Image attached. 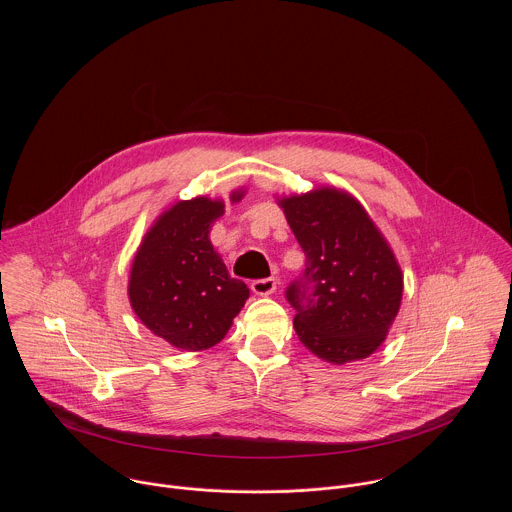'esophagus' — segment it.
<instances>
[{"instance_id": "34e87169", "label": "esophagus", "mask_w": 512, "mask_h": 512, "mask_svg": "<svg viewBox=\"0 0 512 512\" xmlns=\"http://www.w3.org/2000/svg\"><path fill=\"white\" fill-rule=\"evenodd\" d=\"M276 280L274 278H264V280H254L252 282V292L256 295H270L276 292Z\"/></svg>"}]
</instances>
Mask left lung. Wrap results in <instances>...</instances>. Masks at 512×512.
<instances>
[{
	"instance_id": "obj_1",
	"label": "left lung",
	"mask_w": 512,
	"mask_h": 512,
	"mask_svg": "<svg viewBox=\"0 0 512 512\" xmlns=\"http://www.w3.org/2000/svg\"><path fill=\"white\" fill-rule=\"evenodd\" d=\"M305 254L286 297L293 329L313 355L345 365L372 355L402 301V270L388 242L345 191L323 187L280 201Z\"/></svg>"
}]
</instances>
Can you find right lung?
Here are the masks:
<instances>
[{
	"label": "right lung",
	"instance_id": "1",
	"mask_svg": "<svg viewBox=\"0 0 512 512\" xmlns=\"http://www.w3.org/2000/svg\"><path fill=\"white\" fill-rule=\"evenodd\" d=\"M242 195L234 191L230 201ZM222 215V201H179L153 222L136 252L128 284L132 309L175 349L215 347L250 295L211 244V226Z\"/></svg>",
	"mask_w": 512,
	"mask_h": 512
}]
</instances>
